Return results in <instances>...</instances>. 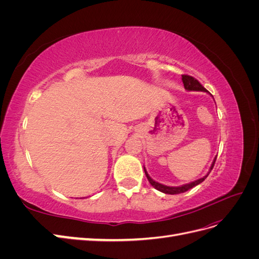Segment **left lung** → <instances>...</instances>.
Listing matches in <instances>:
<instances>
[{
    "label": "left lung",
    "instance_id": "left-lung-1",
    "mask_svg": "<svg viewBox=\"0 0 259 259\" xmlns=\"http://www.w3.org/2000/svg\"><path fill=\"white\" fill-rule=\"evenodd\" d=\"M182 80H183V83H184V86H185V90H186V91H189V92H192V91H193V92H205V93H208L204 88H203V86L201 85V83H200L198 80H195L194 77H192V76H190V75H186V74L182 75ZM216 158H217V155L214 158L213 163H211V165H210V167H209L208 173H207L205 176H203L202 178H199V179H197V180H194V182H192V183L185 184V185L178 186V187L165 186V185H162V184H160V183H158V182H155V180H153L150 176H149L148 171H147V169H146L145 166H144V170H145V174H146V176H147V178H148V180H149V183H150V184L155 188L156 190H159V191H161V192H163V193H166V194H178V193L186 192V191H188L189 189H191V188H193V187H195V186H198L199 184H201V183L203 182V180H204V179L208 176V174L210 173V170L213 169L215 161H216Z\"/></svg>",
    "mask_w": 259,
    "mask_h": 259
}]
</instances>
